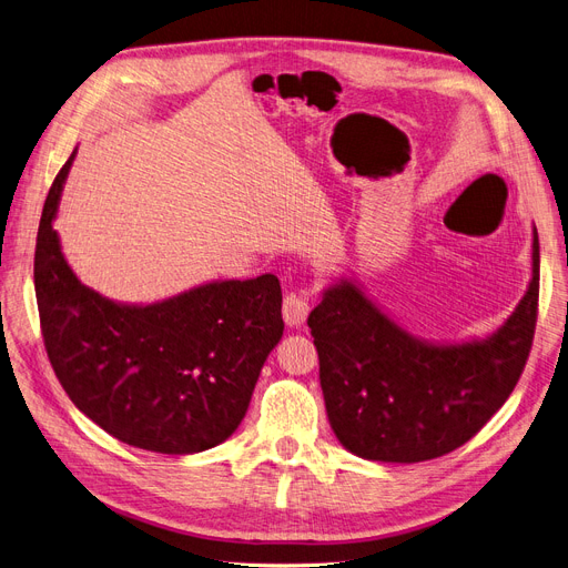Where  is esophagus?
Segmentation results:
<instances>
[{
    "label": "esophagus",
    "mask_w": 568,
    "mask_h": 568,
    "mask_svg": "<svg viewBox=\"0 0 568 568\" xmlns=\"http://www.w3.org/2000/svg\"><path fill=\"white\" fill-rule=\"evenodd\" d=\"M308 313H311V302H308L306 294L292 292V294L285 296V302H283V317H285V322H287L290 326H302V324L306 322Z\"/></svg>",
    "instance_id": "34e87169"
}]
</instances>
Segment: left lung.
<instances>
[{
  "label": "left lung",
  "instance_id": "left-lung-1",
  "mask_svg": "<svg viewBox=\"0 0 568 568\" xmlns=\"http://www.w3.org/2000/svg\"><path fill=\"white\" fill-rule=\"evenodd\" d=\"M539 313V234L531 283L486 341L433 345L403 332L349 281L324 290L308 315L326 416L354 456L422 463L479 433L525 371Z\"/></svg>",
  "mask_w": 568,
  "mask_h": 568
}]
</instances>
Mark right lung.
I'll list each match as a JSON object with an SVG mask.
<instances>
[{"mask_svg": "<svg viewBox=\"0 0 568 568\" xmlns=\"http://www.w3.org/2000/svg\"><path fill=\"white\" fill-rule=\"evenodd\" d=\"M73 156L50 186L34 253L52 371L73 405L119 442L172 456L212 449L242 424L283 336L281 283L274 274L206 283L152 306L89 290L52 230Z\"/></svg>", "mask_w": 568, "mask_h": 568, "instance_id": "add662e5", "label": "right lung"}]
</instances>
